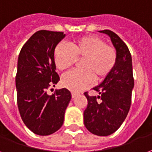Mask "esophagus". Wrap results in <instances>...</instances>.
<instances>
[{
    "label": "esophagus",
    "instance_id": "1",
    "mask_svg": "<svg viewBox=\"0 0 152 152\" xmlns=\"http://www.w3.org/2000/svg\"><path fill=\"white\" fill-rule=\"evenodd\" d=\"M72 98H73V99H75V97H76V96H77V95H78V94H77V93H75V92H72Z\"/></svg>",
    "mask_w": 152,
    "mask_h": 152
}]
</instances>
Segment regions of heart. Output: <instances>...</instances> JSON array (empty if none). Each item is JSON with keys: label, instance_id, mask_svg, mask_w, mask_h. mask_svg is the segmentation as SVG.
Instances as JSON below:
<instances>
[{"label": "heart", "instance_id": "b5f03b06", "mask_svg": "<svg viewBox=\"0 0 152 152\" xmlns=\"http://www.w3.org/2000/svg\"><path fill=\"white\" fill-rule=\"evenodd\" d=\"M56 68L65 70L74 65L77 60H83V70L71 71L62 77V85L73 91L87 89L96 80L102 81L110 75L116 66L117 53L116 48L107 44L96 35H86L71 41L69 45L59 44L53 52Z\"/></svg>", "mask_w": 152, "mask_h": 152}]
</instances>
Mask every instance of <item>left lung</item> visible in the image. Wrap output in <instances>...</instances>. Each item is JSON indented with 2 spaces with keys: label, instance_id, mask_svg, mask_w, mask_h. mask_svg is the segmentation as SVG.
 <instances>
[{
  "label": "left lung",
  "instance_id": "8db88e82",
  "mask_svg": "<svg viewBox=\"0 0 152 152\" xmlns=\"http://www.w3.org/2000/svg\"><path fill=\"white\" fill-rule=\"evenodd\" d=\"M110 37L117 53V61L110 75L93 90L99 93L89 96L87 107L84 111V125L90 132L98 136L113 134L121 126L129 113L131 104V94L134 82L133 77L131 54L126 44L118 35L109 30L99 31Z\"/></svg>",
  "mask_w": 152,
  "mask_h": 152
}]
</instances>
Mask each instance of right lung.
<instances>
[{
    "label": "right lung",
    "instance_id": "1",
    "mask_svg": "<svg viewBox=\"0 0 152 152\" xmlns=\"http://www.w3.org/2000/svg\"><path fill=\"white\" fill-rule=\"evenodd\" d=\"M65 36L63 32L41 30L20 51L15 78L18 107L24 124L35 134L44 136L57 131L71 99L66 88L56 90L52 96L47 94V90L60 80L53 52Z\"/></svg>",
    "mask_w": 152,
    "mask_h": 152
}]
</instances>
